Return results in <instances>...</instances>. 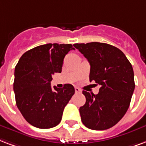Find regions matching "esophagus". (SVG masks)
<instances>
[{
    "label": "esophagus",
    "instance_id": "esophagus-1",
    "mask_svg": "<svg viewBox=\"0 0 146 146\" xmlns=\"http://www.w3.org/2000/svg\"><path fill=\"white\" fill-rule=\"evenodd\" d=\"M75 92H76V93H81V92H82V90H81L80 88L75 87Z\"/></svg>",
    "mask_w": 146,
    "mask_h": 146
}]
</instances>
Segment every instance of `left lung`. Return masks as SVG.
I'll use <instances>...</instances> for the list:
<instances>
[{"label": "left lung", "instance_id": "8db88e82", "mask_svg": "<svg viewBox=\"0 0 146 146\" xmlns=\"http://www.w3.org/2000/svg\"><path fill=\"white\" fill-rule=\"evenodd\" d=\"M90 64V81L100 86L95 95L83 90L86 103L80 108L83 125L93 130L115 125L129 107L135 90L132 64L119 49L104 43H75Z\"/></svg>", "mask_w": 146, "mask_h": 146}]
</instances>
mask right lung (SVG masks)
<instances>
[{
    "instance_id": "1",
    "label": "right lung",
    "mask_w": 146,
    "mask_h": 146,
    "mask_svg": "<svg viewBox=\"0 0 146 146\" xmlns=\"http://www.w3.org/2000/svg\"><path fill=\"white\" fill-rule=\"evenodd\" d=\"M72 44L47 43L24 53L15 66L14 91L17 106L31 125L50 129L60 122L63 110L75 93L73 85L51 87L52 76L61 73Z\"/></svg>"
}]
</instances>
